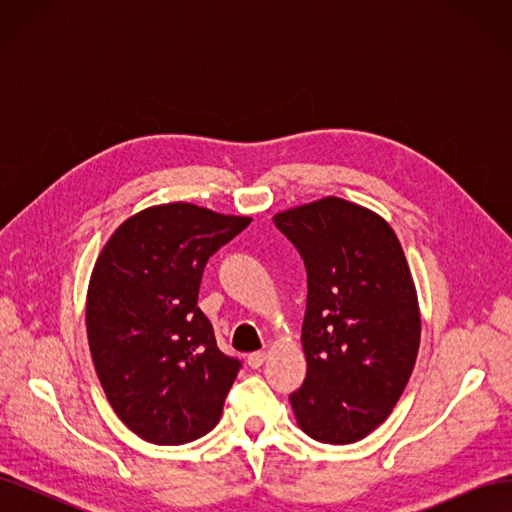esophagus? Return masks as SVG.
I'll return each instance as SVG.
<instances>
[{"label":"esophagus","mask_w":512,"mask_h":512,"mask_svg":"<svg viewBox=\"0 0 512 512\" xmlns=\"http://www.w3.org/2000/svg\"><path fill=\"white\" fill-rule=\"evenodd\" d=\"M267 361V352H252L247 354V365H250L252 369H258L262 367V363Z\"/></svg>","instance_id":"obj_1"}]
</instances>
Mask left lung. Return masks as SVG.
Listing matches in <instances>:
<instances>
[{"label":"left lung","mask_w":512,"mask_h":512,"mask_svg":"<svg viewBox=\"0 0 512 512\" xmlns=\"http://www.w3.org/2000/svg\"><path fill=\"white\" fill-rule=\"evenodd\" d=\"M307 271V376L290 404L309 438L352 444L404 393L421 344L408 260L389 222L327 196L273 215Z\"/></svg>","instance_id":"obj_1"}]
</instances>
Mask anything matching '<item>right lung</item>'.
Segmentation results:
<instances>
[{
  "instance_id": "1",
  "label": "right lung",
  "mask_w": 512,
  "mask_h": 512,
  "mask_svg": "<svg viewBox=\"0 0 512 512\" xmlns=\"http://www.w3.org/2000/svg\"><path fill=\"white\" fill-rule=\"evenodd\" d=\"M250 222L156 205L102 247L87 290L89 350L108 404L138 438L177 446L218 425L241 363L215 344L198 288L207 260Z\"/></svg>"
}]
</instances>
